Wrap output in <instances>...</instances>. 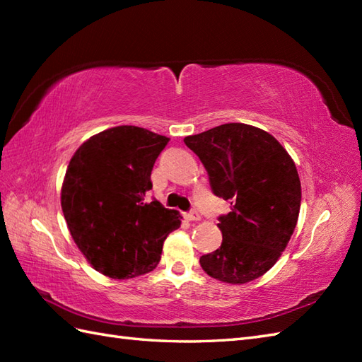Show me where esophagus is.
Segmentation results:
<instances>
[{
    "label": "esophagus",
    "mask_w": 362,
    "mask_h": 362,
    "mask_svg": "<svg viewBox=\"0 0 362 362\" xmlns=\"http://www.w3.org/2000/svg\"><path fill=\"white\" fill-rule=\"evenodd\" d=\"M183 216H185V219H188V221H199V219H201V214H199L194 210L185 213V214H183Z\"/></svg>",
    "instance_id": "obj_1"
}]
</instances>
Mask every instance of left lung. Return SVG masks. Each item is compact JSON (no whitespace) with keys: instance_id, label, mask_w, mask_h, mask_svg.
<instances>
[{"instance_id":"obj_1","label":"left lung","mask_w":362,"mask_h":362,"mask_svg":"<svg viewBox=\"0 0 362 362\" xmlns=\"http://www.w3.org/2000/svg\"><path fill=\"white\" fill-rule=\"evenodd\" d=\"M183 141L201 158L213 193L232 205L219 216L221 247L201 257L202 269L230 284L258 279L281 257L297 226L302 187L296 163L271 134L243 122Z\"/></svg>"}]
</instances>
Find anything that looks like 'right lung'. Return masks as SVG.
<instances>
[{
  "label": "right lung",
  "instance_id": "right-lung-1",
  "mask_svg": "<svg viewBox=\"0 0 362 362\" xmlns=\"http://www.w3.org/2000/svg\"><path fill=\"white\" fill-rule=\"evenodd\" d=\"M169 138L118 126L79 146L68 165L62 211L83 257L110 279H134L156 269L180 213L146 202L151 173Z\"/></svg>",
  "mask_w": 362,
  "mask_h": 362
}]
</instances>
